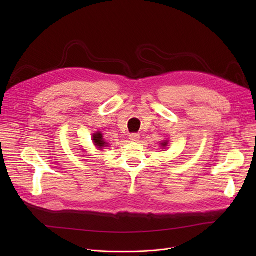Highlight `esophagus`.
<instances>
[{"label": "esophagus", "instance_id": "1", "mask_svg": "<svg viewBox=\"0 0 256 256\" xmlns=\"http://www.w3.org/2000/svg\"><path fill=\"white\" fill-rule=\"evenodd\" d=\"M139 139H140L139 134H130V140L132 142H137L139 141Z\"/></svg>", "mask_w": 256, "mask_h": 256}]
</instances>
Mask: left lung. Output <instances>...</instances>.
Wrapping results in <instances>:
<instances>
[{
	"label": "left lung",
	"mask_w": 256,
	"mask_h": 256,
	"mask_svg": "<svg viewBox=\"0 0 256 256\" xmlns=\"http://www.w3.org/2000/svg\"><path fill=\"white\" fill-rule=\"evenodd\" d=\"M162 145H163V146H166V145H167V143H166V142H165V143H163V144H162Z\"/></svg>",
	"instance_id": "8db88e82"
}]
</instances>
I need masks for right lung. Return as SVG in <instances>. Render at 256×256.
Returning <instances> with one entry per match:
<instances>
[{
	"instance_id": "add662e5",
	"label": "right lung",
	"mask_w": 256,
	"mask_h": 256,
	"mask_svg": "<svg viewBox=\"0 0 256 256\" xmlns=\"http://www.w3.org/2000/svg\"><path fill=\"white\" fill-rule=\"evenodd\" d=\"M93 142L96 144V146L98 147V148H102V147L106 146V142L102 140V136L100 132H98L93 136Z\"/></svg>"
}]
</instances>
